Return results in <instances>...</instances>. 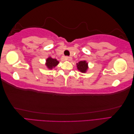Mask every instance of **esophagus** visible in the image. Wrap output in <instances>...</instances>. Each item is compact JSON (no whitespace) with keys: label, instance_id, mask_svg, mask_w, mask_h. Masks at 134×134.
I'll use <instances>...</instances> for the list:
<instances>
[{"label":"esophagus","instance_id":"1","mask_svg":"<svg viewBox=\"0 0 134 134\" xmlns=\"http://www.w3.org/2000/svg\"><path fill=\"white\" fill-rule=\"evenodd\" d=\"M65 59L68 61H71L72 59V58L70 57V56H65Z\"/></svg>","mask_w":134,"mask_h":134}]
</instances>
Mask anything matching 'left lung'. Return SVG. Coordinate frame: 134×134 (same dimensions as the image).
<instances>
[{
	"label": "left lung",
	"instance_id": "left-lung-1",
	"mask_svg": "<svg viewBox=\"0 0 134 134\" xmlns=\"http://www.w3.org/2000/svg\"><path fill=\"white\" fill-rule=\"evenodd\" d=\"M76 65L77 69L82 72H86L88 69V63L86 62V61H80Z\"/></svg>",
	"mask_w": 134,
	"mask_h": 134
}]
</instances>
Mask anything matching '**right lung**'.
Instances as JSON below:
<instances>
[{
	"label": "right lung",
	"instance_id": "add662e5",
	"mask_svg": "<svg viewBox=\"0 0 134 134\" xmlns=\"http://www.w3.org/2000/svg\"><path fill=\"white\" fill-rule=\"evenodd\" d=\"M46 65L49 69H52V68L57 66L59 63L57 60L55 59H52L51 57L48 58L46 59Z\"/></svg>",
	"mask_w": 134,
	"mask_h": 134
}]
</instances>
